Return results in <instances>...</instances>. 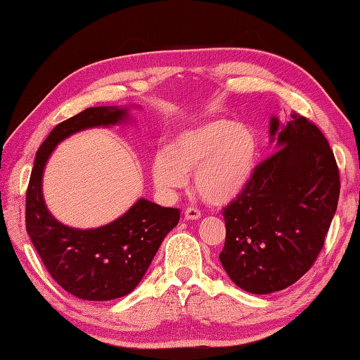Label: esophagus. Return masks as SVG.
Masks as SVG:
<instances>
[{
	"mask_svg": "<svg viewBox=\"0 0 360 360\" xmlns=\"http://www.w3.org/2000/svg\"><path fill=\"white\" fill-rule=\"evenodd\" d=\"M200 217H202V212H200L199 208L188 207L185 210V219H186V221H199Z\"/></svg>",
	"mask_w": 360,
	"mask_h": 360,
	"instance_id": "esophagus-1",
	"label": "esophagus"
}]
</instances>
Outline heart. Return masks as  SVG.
<instances>
[{"label":"heart","mask_w":360,"mask_h":360,"mask_svg":"<svg viewBox=\"0 0 360 360\" xmlns=\"http://www.w3.org/2000/svg\"><path fill=\"white\" fill-rule=\"evenodd\" d=\"M259 158V138L248 124L211 120L180 130L167 149L152 161V177L165 194L185 186L194 174L195 188L205 200L226 203L253 179Z\"/></svg>","instance_id":"1"}]
</instances>
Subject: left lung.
Listing matches in <instances>:
<instances>
[{
    "mask_svg": "<svg viewBox=\"0 0 360 360\" xmlns=\"http://www.w3.org/2000/svg\"><path fill=\"white\" fill-rule=\"evenodd\" d=\"M278 150L256 166L247 188L225 207L219 255L240 289L270 293L298 281L325 245L340 194V175L321 130L293 112L270 121Z\"/></svg>",
    "mask_w": 360,
    "mask_h": 360,
    "instance_id": "8db88e82",
    "label": "left lung"
}]
</instances>
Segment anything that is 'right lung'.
Instances as JSON below:
<instances>
[{"instance_id":"add662e5","label":"right lung","mask_w":360,"mask_h":360,"mask_svg":"<svg viewBox=\"0 0 360 360\" xmlns=\"http://www.w3.org/2000/svg\"><path fill=\"white\" fill-rule=\"evenodd\" d=\"M126 118L127 108L90 107L57 124L37 152L26 191V231L37 253L60 288L90 302H107L134 290L180 219L179 208L146 199L115 222L93 230L70 229L49 214L41 177L56 146L79 130L112 126Z\"/></svg>"}]
</instances>
